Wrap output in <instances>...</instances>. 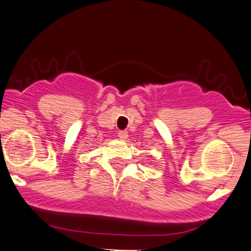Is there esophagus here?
Masks as SVG:
<instances>
[{
	"mask_svg": "<svg viewBox=\"0 0 251 251\" xmlns=\"http://www.w3.org/2000/svg\"><path fill=\"white\" fill-rule=\"evenodd\" d=\"M118 136H119V138H120V140H123V141L127 140V138H128V133L126 132V131H119Z\"/></svg>",
	"mask_w": 251,
	"mask_h": 251,
	"instance_id": "obj_1",
	"label": "esophagus"
}]
</instances>
